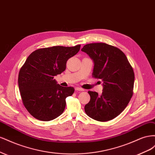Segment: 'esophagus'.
Instances as JSON below:
<instances>
[{
    "label": "esophagus",
    "mask_w": 155,
    "mask_h": 155,
    "mask_svg": "<svg viewBox=\"0 0 155 155\" xmlns=\"http://www.w3.org/2000/svg\"><path fill=\"white\" fill-rule=\"evenodd\" d=\"M75 90L77 91H83L84 89H83L81 88H79V87H76V88H75Z\"/></svg>",
    "instance_id": "1"
}]
</instances>
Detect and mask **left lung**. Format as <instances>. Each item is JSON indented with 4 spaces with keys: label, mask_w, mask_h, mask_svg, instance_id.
<instances>
[{
    "label": "left lung",
    "mask_w": 155,
    "mask_h": 155,
    "mask_svg": "<svg viewBox=\"0 0 155 155\" xmlns=\"http://www.w3.org/2000/svg\"><path fill=\"white\" fill-rule=\"evenodd\" d=\"M81 51L93 60L92 76L104 82L101 96L96 92H88L91 100L85 106L86 114L99 121L114 119L125 109L133 96V67L122 51L106 43L87 44Z\"/></svg>",
    "instance_id": "1"
}]
</instances>
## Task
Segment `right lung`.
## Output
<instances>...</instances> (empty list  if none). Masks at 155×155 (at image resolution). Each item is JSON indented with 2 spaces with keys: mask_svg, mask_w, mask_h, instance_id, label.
<instances>
[{
  "mask_svg": "<svg viewBox=\"0 0 155 155\" xmlns=\"http://www.w3.org/2000/svg\"><path fill=\"white\" fill-rule=\"evenodd\" d=\"M80 46L40 48L26 59L18 74V88L23 104L35 118L50 121L63 112L66 98L73 94L74 88L60 86L54 78L64 71L67 60Z\"/></svg>",
  "mask_w": 155,
  "mask_h": 155,
  "instance_id": "right-lung-1",
  "label": "right lung"
}]
</instances>
